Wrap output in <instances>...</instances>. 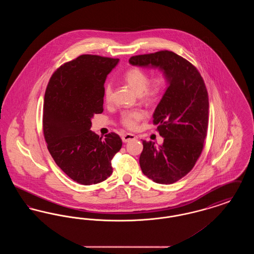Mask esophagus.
Segmentation results:
<instances>
[{"mask_svg": "<svg viewBox=\"0 0 254 254\" xmlns=\"http://www.w3.org/2000/svg\"><path fill=\"white\" fill-rule=\"evenodd\" d=\"M135 139H136V136H135V135H133L131 133L124 134V135H123V137H122V141H123L124 143H127V142L132 141V140H135Z\"/></svg>", "mask_w": 254, "mask_h": 254, "instance_id": "34e87169", "label": "esophagus"}]
</instances>
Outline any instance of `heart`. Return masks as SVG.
<instances>
[{
  "instance_id": "1",
  "label": "heart",
  "mask_w": 254,
  "mask_h": 254,
  "mask_svg": "<svg viewBox=\"0 0 254 254\" xmlns=\"http://www.w3.org/2000/svg\"><path fill=\"white\" fill-rule=\"evenodd\" d=\"M124 79L137 94H140V96L145 101L149 103L157 100L165 85V80L162 76H157L148 82L147 73L138 67L128 69L125 73ZM111 95L112 85L108 82L104 87V97L107 101H109L111 99ZM145 117V113L142 110L127 111L122 115V125L128 129H134L138 123L142 121Z\"/></svg>"
}]
</instances>
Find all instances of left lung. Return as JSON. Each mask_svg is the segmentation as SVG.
I'll return each mask as SVG.
<instances>
[{
	"label": "left lung",
	"mask_w": 254,
	"mask_h": 254,
	"mask_svg": "<svg viewBox=\"0 0 254 254\" xmlns=\"http://www.w3.org/2000/svg\"><path fill=\"white\" fill-rule=\"evenodd\" d=\"M129 64L163 71L168 87L153 113L163 145L143 141L140 167L158 184L180 180L200 157L208 125V96L204 80L189 61L169 50L133 56Z\"/></svg>",
	"instance_id": "8db88e82"
}]
</instances>
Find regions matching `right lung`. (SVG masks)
Returning <instances> with one entry per match:
<instances>
[{
    "label": "right lung",
    "mask_w": 254,
    "mask_h": 254,
    "mask_svg": "<svg viewBox=\"0 0 254 254\" xmlns=\"http://www.w3.org/2000/svg\"><path fill=\"white\" fill-rule=\"evenodd\" d=\"M119 59L81 55L53 73L45 94L43 129L49 153L73 181L89 186L112 174L111 160L121 149L116 133L105 138L90 130L103 112L104 84Z\"/></svg>",
    "instance_id": "add662e5"
}]
</instances>
